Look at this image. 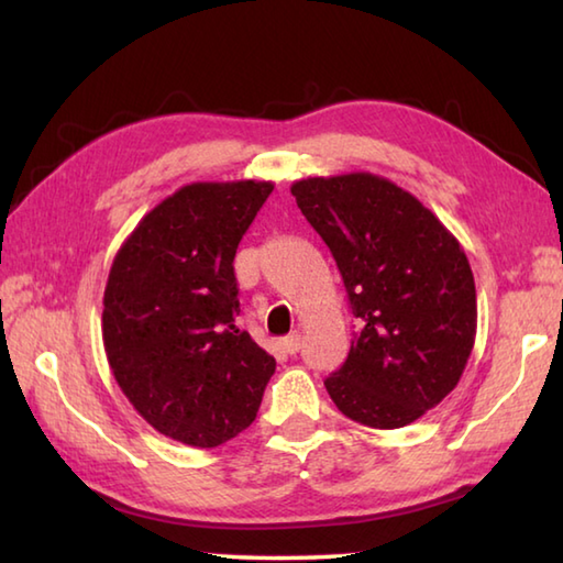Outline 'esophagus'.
<instances>
[{"instance_id": "1", "label": "esophagus", "mask_w": 563, "mask_h": 563, "mask_svg": "<svg viewBox=\"0 0 563 563\" xmlns=\"http://www.w3.org/2000/svg\"><path fill=\"white\" fill-rule=\"evenodd\" d=\"M280 345H283V351H285V353H288V355H295L297 351H300V345H302L300 333H292V336L283 339V341H280Z\"/></svg>"}]
</instances>
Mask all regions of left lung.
Listing matches in <instances>:
<instances>
[{
	"label": "left lung",
	"mask_w": 563,
	"mask_h": 563,
	"mask_svg": "<svg viewBox=\"0 0 563 563\" xmlns=\"http://www.w3.org/2000/svg\"><path fill=\"white\" fill-rule=\"evenodd\" d=\"M336 258L357 319L345 363L324 387L369 428L418 421L457 387L476 339L474 275L445 224L385 176L351 172L290 186Z\"/></svg>",
	"instance_id": "1"
}]
</instances>
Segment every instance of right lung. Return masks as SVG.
<instances>
[{
	"label": "right lung",
	"instance_id": "right-lung-1",
	"mask_svg": "<svg viewBox=\"0 0 563 563\" xmlns=\"http://www.w3.org/2000/svg\"><path fill=\"white\" fill-rule=\"evenodd\" d=\"M273 181H198L118 249L103 349L118 387L162 435L218 448L254 423L275 361L239 331L234 254Z\"/></svg>",
	"mask_w": 563,
	"mask_h": 563
}]
</instances>
